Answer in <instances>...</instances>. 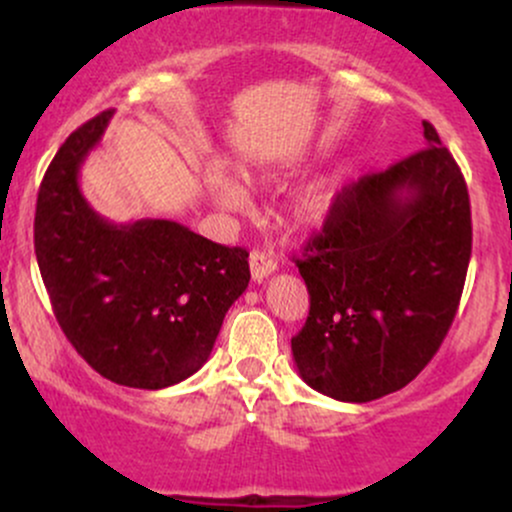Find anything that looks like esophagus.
<instances>
[{"instance_id":"1","label":"esophagus","mask_w":512,"mask_h":512,"mask_svg":"<svg viewBox=\"0 0 512 512\" xmlns=\"http://www.w3.org/2000/svg\"><path fill=\"white\" fill-rule=\"evenodd\" d=\"M274 272H276V262L267 255V252H260V250L250 252V274H252V279L262 281Z\"/></svg>"}]
</instances>
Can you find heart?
I'll return each mask as SVG.
<instances>
[{
	"label": "heart",
	"instance_id": "b5f03b06",
	"mask_svg": "<svg viewBox=\"0 0 512 512\" xmlns=\"http://www.w3.org/2000/svg\"><path fill=\"white\" fill-rule=\"evenodd\" d=\"M209 190H211V197H214V202L223 209L228 211L248 209L250 204L248 192H245L238 182L226 178V175H211ZM334 197H337V190H334L332 182H315V185L308 187V190L296 199V204H293V211H291L293 223H296L298 228H303V231L322 228L332 214Z\"/></svg>",
	"mask_w": 512,
	"mask_h": 512
}]
</instances>
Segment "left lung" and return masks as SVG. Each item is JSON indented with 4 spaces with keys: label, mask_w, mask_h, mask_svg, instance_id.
Instances as JSON below:
<instances>
[{
    "label": "left lung",
    "mask_w": 512,
    "mask_h": 512,
    "mask_svg": "<svg viewBox=\"0 0 512 512\" xmlns=\"http://www.w3.org/2000/svg\"><path fill=\"white\" fill-rule=\"evenodd\" d=\"M424 149L363 175L296 267L310 293L291 339L298 375L339 402H373L409 385L460 305L472 211L462 170L424 122Z\"/></svg>",
    "instance_id": "obj_1"
}]
</instances>
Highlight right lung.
Listing matches in <instances>:
<instances>
[{"label": "right lung", "mask_w": 512, "mask_h": 512, "mask_svg": "<svg viewBox=\"0 0 512 512\" xmlns=\"http://www.w3.org/2000/svg\"><path fill=\"white\" fill-rule=\"evenodd\" d=\"M113 113L81 125L52 158L35 204V257L57 322L103 378L161 390L207 363L250 281L248 252L168 219L113 223L79 173Z\"/></svg>", "instance_id": "right-lung-1"}]
</instances>
